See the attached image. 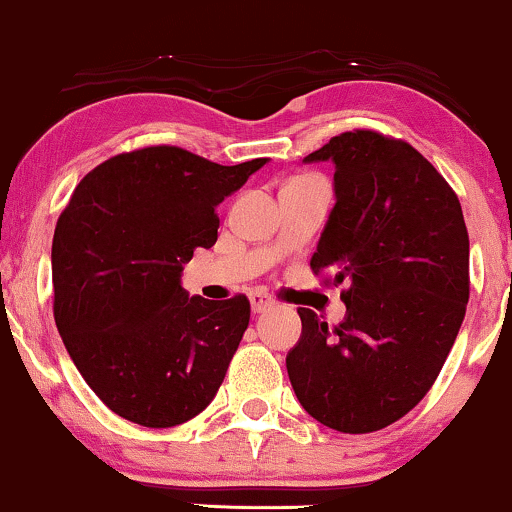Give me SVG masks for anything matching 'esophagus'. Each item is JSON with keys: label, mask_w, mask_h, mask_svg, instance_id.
Instances as JSON below:
<instances>
[{"label": "esophagus", "mask_w": 512, "mask_h": 512, "mask_svg": "<svg viewBox=\"0 0 512 512\" xmlns=\"http://www.w3.org/2000/svg\"><path fill=\"white\" fill-rule=\"evenodd\" d=\"M249 300H251V310H254V314L268 312L275 307V300H272L270 296H265V293H251Z\"/></svg>", "instance_id": "esophagus-1"}]
</instances>
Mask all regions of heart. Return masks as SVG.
Returning <instances> with one entry per match:
<instances>
[{"label":"heart","instance_id":"1","mask_svg":"<svg viewBox=\"0 0 512 512\" xmlns=\"http://www.w3.org/2000/svg\"><path fill=\"white\" fill-rule=\"evenodd\" d=\"M300 181H312V177H296V179H291L289 184H300Z\"/></svg>","mask_w":512,"mask_h":512}]
</instances>
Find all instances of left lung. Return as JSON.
I'll list each match as a JSON object with an SVG mask.
<instances>
[{"label":"left lung","instance_id":"left-lung-1","mask_svg":"<svg viewBox=\"0 0 512 512\" xmlns=\"http://www.w3.org/2000/svg\"><path fill=\"white\" fill-rule=\"evenodd\" d=\"M333 160L335 207L310 268L345 284L347 317L328 326L298 307L303 335L286 356L291 387L317 422L373 433L436 382L468 303V230L457 193L415 146L352 130L310 153Z\"/></svg>","mask_w":512,"mask_h":512}]
</instances>
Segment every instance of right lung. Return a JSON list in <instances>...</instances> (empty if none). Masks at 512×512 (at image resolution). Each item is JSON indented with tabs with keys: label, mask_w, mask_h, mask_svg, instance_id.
<instances>
[{
	"label": "right lung",
	"mask_w": 512,
	"mask_h": 512,
	"mask_svg": "<svg viewBox=\"0 0 512 512\" xmlns=\"http://www.w3.org/2000/svg\"><path fill=\"white\" fill-rule=\"evenodd\" d=\"M265 163L144 146L104 160L74 188L53 235V317L83 380L118 417L167 429L219 391L249 326V298H188L179 277L195 249L214 247L216 205Z\"/></svg>",
	"instance_id": "obj_1"
}]
</instances>
